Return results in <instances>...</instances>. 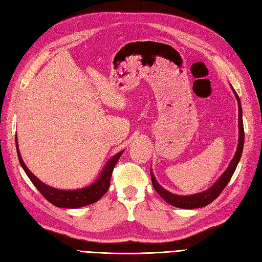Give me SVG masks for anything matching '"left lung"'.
<instances>
[{
    "label": "left lung",
    "mask_w": 262,
    "mask_h": 262,
    "mask_svg": "<svg viewBox=\"0 0 262 262\" xmlns=\"http://www.w3.org/2000/svg\"><path fill=\"white\" fill-rule=\"evenodd\" d=\"M233 92L235 94V98L237 100V105H238V144L235 155L233 157L230 165L227 166V169L224 171V173L222 174L219 180H217L213 186H211L207 190L203 192H198L194 194H189V196H179V194H174L168 190H165L164 188L159 185V182L155 179L154 174L152 173L151 170V179H152V185L155 190L162 197L166 203L170 205L174 206V207L179 208H186V209H192V208H199V207H205L208 204L220 196L221 192L224 190V188L227 186V183L230 182L231 178L234 173V171L237 166L238 161L241 159L242 151H243V145H244V129H243V119H242V107H241V101L240 98H238L237 93L235 92L234 89L232 88Z\"/></svg>",
    "instance_id": "1"
}]
</instances>
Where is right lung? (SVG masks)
Wrapping results in <instances>:
<instances>
[{"mask_svg": "<svg viewBox=\"0 0 262 262\" xmlns=\"http://www.w3.org/2000/svg\"><path fill=\"white\" fill-rule=\"evenodd\" d=\"M15 146H16V153H18L19 162L22 166V169L25 170L28 178H29L31 182L33 183V186L40 191V193L48 200L49 203L55 205L56 207H62V208H79V207H83V206L91 205L93 203L98 202V200L108 191V189L110 187L111 174H113L115 165L117 164V162H118L121 154L124 153V151H121L118 154H116L115 157L111 158L107 162V164L104 165V168L101 173H100L98 179L94 181L92 185L81 188V189H75V190H62V189H56V188L45 185V183L39 180L38 178L27 168V165L25 164L24 160H22L20 155L16 135H15Z\"/></svg>", "mask_w": 262, "mask_h": 262, "instance_id": "right-lung-1", "label": "right lung"}]
</instances>
